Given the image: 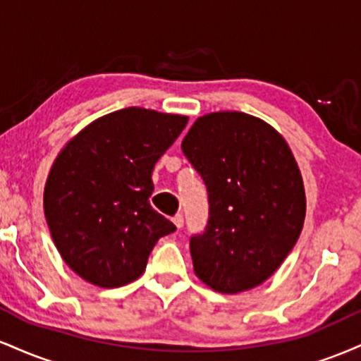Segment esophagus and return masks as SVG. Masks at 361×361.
Instances as JSON below:
<instances>
[{
	"label": "esophagus",
	"mask_w": 361,
	"mask_h": 361,
	"mask_svg": "<svg viewBox=\"0 0 361 361\" xmlns=\"http://www.w3.org/2000/svg\"><path fill=\"white\" fill-rule=\"evenodd\" d=\"M171 221L178 227V229H181V227H183V215H181V214H176L175 217L171 219Z\"/></svg>",
	"instance_id": "obj_1"
}]
</instances>
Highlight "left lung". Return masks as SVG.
<instances>
[{"label": "left lung", "instance_id": "left-lung-1", "mask_svg": "<svg viewBox=\"0 0 361 361\" xmlns=\"http://www.w3.org/2000/svg\"><path fill=\"white\" fill-rule=\"evenodd\" d=\"M181 149L209 193V222L190 239L195 275L221 293L258 287L304 226V181L288 144L261 118L215 111L195 120Z\"/></svg>", "mask_w": 361, "mask_h": 361}]
</instances>
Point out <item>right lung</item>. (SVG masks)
<instances>
[{"mask_svg": "<svg viewBox=\"0 0 361 361\" xmlns=\"http://www.w3.org/2000/svg\"><path fill=\"white\" fill-rule=\"evenodd\" d=\"M188 117L117 110L69 140L54 161L44 212L57 251L90 283L115 288L137 280L163 235L176 226L149 204L152 169Z\"/></svg>", "mask_w": 361, "mask_h": 361, "instance_id": "1", "label": "right lung"}]
</instances>
